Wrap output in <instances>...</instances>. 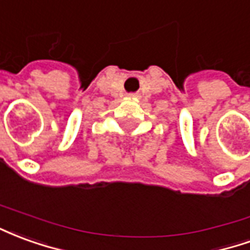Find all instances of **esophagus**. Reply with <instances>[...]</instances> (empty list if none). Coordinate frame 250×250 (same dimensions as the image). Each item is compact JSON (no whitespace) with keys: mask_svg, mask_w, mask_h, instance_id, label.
Returning <instances> with one entry per match:
<instances>
[{"mask_svg":"<svg viewBox=\"0 0 250 250\" xmlns=\"http://www.w3.org/2000/svg\"><path fill=\"white\" fill-rule=\"evenodd\" d=\"M130 96H131V98H134V96H135V95H134V93H131Z\"/></svg>","mask_w":250,"mask_h":250,"instance_id":"1","label":"esophagus"}]
</instances>
